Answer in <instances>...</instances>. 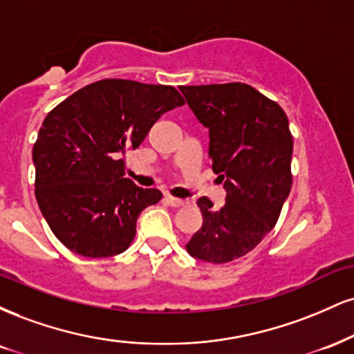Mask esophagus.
I'll return each mask as SVG.
<instances>
[{
    "label": "esophagus",
    "instance_id": "obj_1",
    "mask_svg": "<svg viewBox=\"0 0 354 354\" xmlns=\"http://www.w3.org/2000/svg\"><path fill=\"white\" fill-rule=\"evenodd\" d=\"M166 201H168L169 206H173V207H183V206H186V204H188L186 199L173 198V196H166Z\"/></svg>",
    "mask_w": 354,
    "mask_h": 354
}]
</instances>
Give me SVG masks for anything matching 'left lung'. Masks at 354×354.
<instances>
[{"label":"left lung","mask_w":354,"mask_h":354,"mask_svg":"<svg viewBox=\"0 0 354 354\" xmlns=\"http://www.w3.org/2000/svg\"><path fill=\"white\" fill-rule=\"evenodd\" d=\"M209 130L212 171L225 203L214 209L199 198L203 225L186 249L203 262L225 263L254 249L279 219L292 188L293 138L279 104L241 82L180 87Z\"/></svg>","instance_id":"1"}]
</instances>
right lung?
<instances>
[{"label": "right lung", "mask_w": 354, "mask_h": 354, "mask_svg": "<svg viewBox=\"0 0 354 354\" xmlns=\"http://www.w3.org/2000/svg\"><path fill=\"white\" fill-rule=\"evenodd\" d=\"M183 104L171 85L104 79L48 113L32 148L34 188L42 216L67 249L92 259L127 250L140 212L163 194L125 178L123 155Z\"/></svg>", "instance_id": "add662e5"}]
</instances>
